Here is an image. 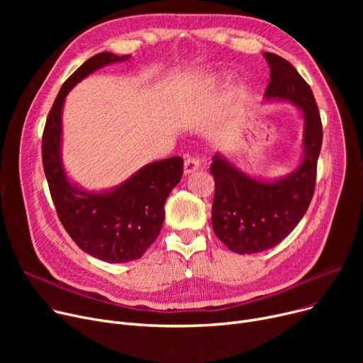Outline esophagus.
Segmentation results:
<instances>
[{
  "label": "esophagus",
  "instance_id": "34e87169",
  "mask_svg": "<svg viewBox=\"0 0 363 363\" xmlns=\"http://www.w3.org/2000/svg\"><path fill=\"white\" fill-rule=\"evenodd\" d=\"M200 167V160L197 157H186L184 162V174L189 175Z\"/></svg>",
  "mask_w": 363,
  "mask_h": 363
}]
</instances>
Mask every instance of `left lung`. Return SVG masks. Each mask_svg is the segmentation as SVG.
Segmentation results:
<instances>
[{"label":"left lung","mask_w":363,"mask_h":363,"mask_svg":"<svg viewBox=\"0 0 363 363\" xmlns=\"http://www.w3.org/2000/svg\"><path fill=\"white\" fill-rule=\"evenodd\" d=\"M263 57L271 69L264 99L290 101L303 111L304 157L290 175L262 182L242 174L220 155L213 156V231L238 255L272 249L297 226L315 193L322 145V122L311 86L282 57L272 52H264Z\"/></svg>","instance_id":"left-lung-1"}]
</instances>
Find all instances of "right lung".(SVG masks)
<instances>
[{
	"mask_svg": "<svg viewBox=\"0 0 363 363\" xmlns=\"http://www.w3.org/2000/svg\"><path fill=\"white\" fill-rule=\"evenodd\" d=\"M100 52L70 74L55 97L43 133V164L57 215L76 245L108 263L140 259L162 230L164 203L182 178L179 156L150 163L106 193H86L69 182L62 164V110L67 92L97 69L129 59Z\"/></svg>",
	"mask_w": 363,
	"mask_h": 363,
	"instance_id": "add662e5",
	"label": "right lung"
}]
</instances>
